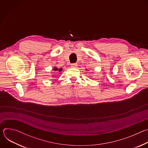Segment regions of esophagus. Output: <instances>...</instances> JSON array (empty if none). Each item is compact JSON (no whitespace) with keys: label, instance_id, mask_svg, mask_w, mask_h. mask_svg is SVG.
Wrapping results in <instances>:
<instances>
[{"label":"esophagus","instance_id":"1","mask_svg":"<svg viewBox=\"0 0 148 148\" xmlns=\"http://www.w3.org/2000/svg\"><path fill=\"white\" fill-rule=\"evenodd\" d=\"M77 64H75V63H73V64H71V67L73 68H75V67H77Z\"/></svg>","mask_w":148,"mask_h":148}]
</instances>
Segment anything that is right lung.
Instances as JSON below:
<instances>
[{"mask_svg":"<svg viewBox=\"0 0 148 148\" xmlns=\"http://www.w3.org/2000/svg\"><path fill=\"white\" fill-rule=\"evenodd\" d=\"M54 71H58L59 72H60L61 71H62V69H58L57 67H54Z\"/></svg>","mask_w":148,"mask_h":148,"instance_id":"right-lung-1","label":"right lung"}]
</instances>
